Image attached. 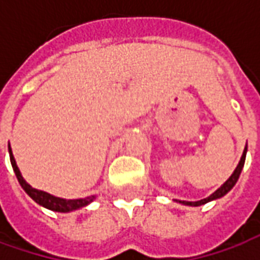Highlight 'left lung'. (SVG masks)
Returning a JSON list of instances; mask_svg holds the SVG:
<instances>
[{
	"label": "left lung",
	"instance_id": "obj_1",
	"mask_svg": "<svg viewBox=\"0 0 260 260\" xmlns=\"http://www.w3.org/2000/svg\"><path fill=\"white\" fill-rule=\"evenodd\" d=\"M245 156H246V146L245 149H244L242 157H241L240 163H238V166H237V169H235V171L233 173V175H231L229 180L224 182L223 185L218 188L217 191L209 196V198H206V199H202V201H198V202H186V201L181 202L180 201V203H182V205H188V206H201V205H205V203H207V202L214 201V199H218V198H221V196L225 195L227 192L231 191V188L235 185V182H237L238 178H240L241 171H242V167H244V163H245Z\"/></svg>",
	"mask_w": 260,
	"mask_h": 260
}]
</instances>
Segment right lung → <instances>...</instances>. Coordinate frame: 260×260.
Returning a JSON list of instances; mask_svg holds the SVG:
<instances>
[{
  "mask_svg": "<svg viewBox=\"0 0 260 260\" xmlns=\"http://www.w3.org/2000/svg\"><path fill=\"white\" fill-rule=\"evenodd\" d=\"M9 150V158H11V164H12V169L15 171V175H16V178L19 181L20 186L25 189V192L27 195L30 196L33 201L39 203V205H42V206L47 207L50 210H54V212H71V210H75V209H79V207H83L86 205H89L93 199H94V196H89V198H85V199H61V198H57V196H53L47 193V192H43L39 191V189H35V188H31L25 180H23V177L20 175V171L18 169V166H16V161H15L14 154H12V150H11V147L8 146Z\"/></svg>",
  "mask_w": 260,
  "mask_h": 260,
  "instance_id": "1",
  "label": "right lung"
}]
</instances>
